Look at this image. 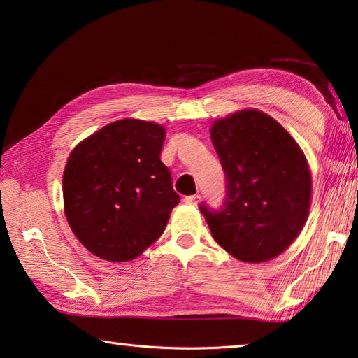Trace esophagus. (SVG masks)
Returning <instances> with one entry per match:
<instances>
[{"mask_svg":"<svg viewBox=\"0 0 358 358\" xmlns=\"http://www.w3.org/2000/svg\"><path fill=\"white\" fill-rule=\"evenodd\" d=\"M186 203H189V206H197V203L201 202V196L199 194H192V196H186L183 199Z\"/></svg>","mask_w":358,"mask_h":358,"instance_id":"esophagus-1","label":"esophagus"}]
</instances>
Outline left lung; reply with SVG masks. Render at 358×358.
Returning <instances> with one entry per match:
<instances>
[{
  "mask_svg": "<svg viewBox=\"0 0 358 358\" xmlns=\"http://www.w3.org/2000/svg\"><path fill=\"white\" fill-rule=\"evenodd\" d=\"M210 137L226 177L223 206H199L213 239L247 263L275 258L309 215L310 172L301 148L275 119L257 110L220 119Z\"/></svg>",
  "mask_w": 358,
  "mask_h": 358,
  "instance_id": "8db88e82",
  "label": "left lung"
}]
</instances>
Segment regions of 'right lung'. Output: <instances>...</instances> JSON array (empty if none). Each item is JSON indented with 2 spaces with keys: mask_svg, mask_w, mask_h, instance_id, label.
Instances as JSON below:
<instances>
[{
  "mask_svg": "<svg viewBox=\"0 0 358 358\" xmlns=\"http://www.w3.org/2000/svg\"><path fill=\"white\" fill-rule=\"evenodd\" d=\"M164 137L155 122L122 119L71 151L62 181L65 215L95 257L134 259L166 229L180 196L161 161Z\"/></svg>",
  "mask_w": 358,
  "mask_h": 358,
  "instance_id": "right-lung-1",
  "label": "right lung"
}]
</instances>
